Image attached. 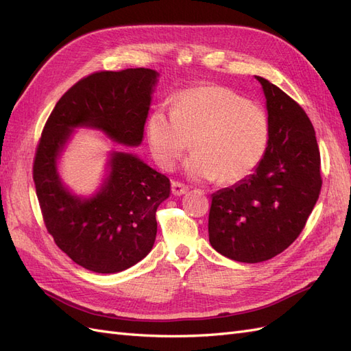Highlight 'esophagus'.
<instances>
[{
    "label": "esophagus",
    "instance_id": "obj_1",
    "mask_svg": "<svg viewBox=\"0 0 351 351\" xmlns=\"http://www.w3.org/2000/svg\"><path fill=\"white\" fill-rule=\"evenodd\" d=\"M187 190H189V187L184 186L183 183H180V182H173V183H171V192H173V195H176V196L184 195V193L187 192Z\"/></svg>",
    "mask_w": 351,
    "mask_h": 351
}]
</instances>
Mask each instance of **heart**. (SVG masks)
Wrapping results in <instances>:
<instances>
[{
    "mask_svg": "<svg viewBox=\"0 0 351 351\" xmlns=\"http://www.w3.org/2000/svg\"><path fill=\"white\" fill-rule=\"evenodd\" d=\"M149 151L159 167L171 169L192 146L184 164L197 180L236 184L254 173L271 139L268 111L228 86L205 83L180 90L173 111L156 107L147 119Z\"/></svg>",
    "mask_w": 351,
    "mask_h": 351,
    "instance_id": "b5f03b06",
    "label": "heart"
}]
</instances>
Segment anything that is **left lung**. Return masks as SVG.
<instances>
[{
	"label": "left lung",
	"mask_w": 351,
	"mask_h": 351,
	"mask_svg": "<svg viewBox=\"0 0 351 351\" xmlns=\"http://www.w3.org/2000/svg\"><path fill=\"white\" fill-rule=\"evenodd\" d=\"M261 82L271 139L261 165L212 196L208 231L218 253L244 263L272 259L300 236L322 187L321 154L304 110L267 79Z\"/></svg>",
	"instance_id": "left-lung-1"
}]
</instances>
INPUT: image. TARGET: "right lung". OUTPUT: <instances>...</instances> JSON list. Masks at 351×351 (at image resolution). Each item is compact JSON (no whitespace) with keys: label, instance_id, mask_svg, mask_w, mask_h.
Listing matches in <instances>:
<instances>
[{"label":"right lung","instance_id":"add662e5","mask_svg":"<svg viewBox=\"0 0 351 351\" xmlns=\"http://www.w3.org/2000/svg\"><path fill=\"white\" fill-rule=\"evenodd\" d=\"M156 76L151 69H125L80 79L57 102L36 146L34 182L44 224L57 246L92 272H121L151 252L156 209L171 183L137 156L114 152L101 192L82 200L61 184L57 158L77 125L97 127L119 143L141 145Z\"/></svg>","mask_w":351,"mask_h":351}]
</instances>
